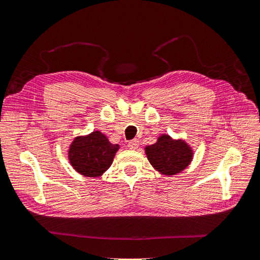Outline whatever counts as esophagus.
<instances>
[{
  "instance_id": "34e87169",
  "label": "esophagus",
  "mask_w": 260,
  "mask_h": 260,
  "mask_svg": "<svg viewBox=\"0 0 260 260\" xmlns=\"http://www.w3.org/2000/svg\"><path fill=\"white\" fill-rule=\"evenodd\" d=\"M140 146V143H139V140L137 139H134L128 142V147L131 148V150H136L137 147Z\"/></svg>"
}]
</instances>
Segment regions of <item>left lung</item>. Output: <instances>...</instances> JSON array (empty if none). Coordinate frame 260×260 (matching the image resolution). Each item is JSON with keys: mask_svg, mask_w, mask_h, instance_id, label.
I'll return each instance as SVG.
<instances>
[{"mask_svg": "<svg viewBox=\"0 0 260 260\" xmlns=\"http://www.w3.org/2000/svg\"><path fill=\"white\" fill-rule=\"evenodd\" d=\"M148 161L159 172L173 175L184 170L192 158V152L185 143L175 142L163 135L157 143L145 148Z\"/></svg>", "mask_w": 260, "mask_h": 260, "instance_id": "1", "label": "left lung"}]
</instances>
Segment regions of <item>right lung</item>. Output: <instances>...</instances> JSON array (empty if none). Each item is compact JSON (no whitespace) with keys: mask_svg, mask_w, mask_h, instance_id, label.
I'll list each match as a JSON object with an SVG mask.
<instances>
[{"mask_svg":"<svg viewBox=\"0 0 260 260\" xmlns=\"http://www.w3.org/2000/svg\"><path fill=\"white\" fill-rule=\"evenodd\" d=\"M117 144H112L101 132L77 137L69 148V161L77 172L85 176L102 175L113 163Z\"/></svg>","mask_w":260,"mask_h":260,"instance_id":"add662e5","label":"right lung"}]
</instances>
